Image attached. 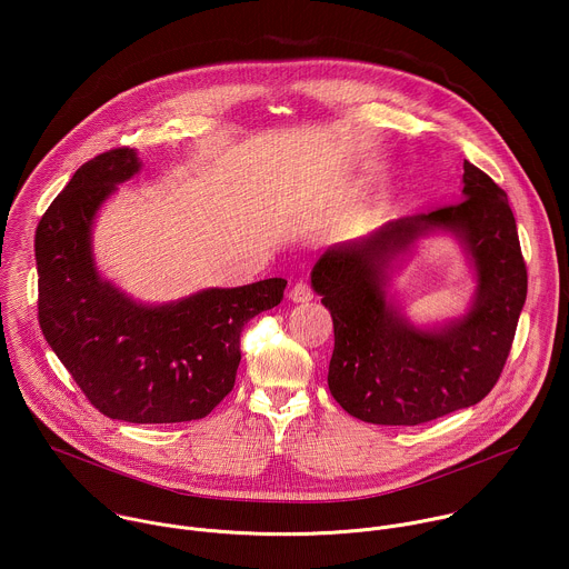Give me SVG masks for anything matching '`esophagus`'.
Returning <instances> with one entry per match:
<instances>
[{"label": "esophagus", "instance_id": "34e87169", "mask_svg": "<svg viewBox=\"0 0 569 569\" xmlns=\"http://www.w3.org/2000/svg\"><path fill=\"white\" fill-rule=\"evenodd\" d=\"M288 297H290V301H295V303H303V301H310V299H312V290H310L308 283L297 281V283L290 288Z\"/></svg>", "mask_w": 569, "mask_h": 569}]
</instances>
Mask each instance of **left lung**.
Instances as JSON below:
<instances>
[{"instance_id":"obj_1","label":"left lung","mask_w":569,"mask_h":569,"mask_svg":"<svg viewBox=\"0 0 569 569\" xmlns=\"http://www.w3.org/2000/svg\"><path fill=\"white\" fill-rule=\"evenodd\" d=\"M463 200L385 222L323 252L310 272L331 310L336 347L329 389L342 408L376 426H419L470 408L509 358L527 299V266L507 193L463 161ZM455 232L478 277L469 312L439 330H417L386 301L393 260L430 230Z\"/></svg>"}]
</instances>
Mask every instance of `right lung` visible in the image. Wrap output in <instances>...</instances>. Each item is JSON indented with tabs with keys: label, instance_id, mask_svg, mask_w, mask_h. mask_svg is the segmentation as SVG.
Wrapping results in <instances>:
<instances>
[{
	"label": "right lung",
	"instance_id": "1",
	"mask_svg": "<svg viewBox=\"0 0 569 569\" xmlns=\"http://www.w3.org/2000/svg\"><path fill=\"white\" fill-rule=\"evenodd\" d=\"M139 169L132 148L101 152L44 211L36 229L40 329L101 415L128 423L196 421L233 389L242 329L281 303L288 281L209 288L143 306L101 279L94 218Z\"/></svg>",
	"mask_w": 569,
	"mask_h": 569
}]
</instances>
